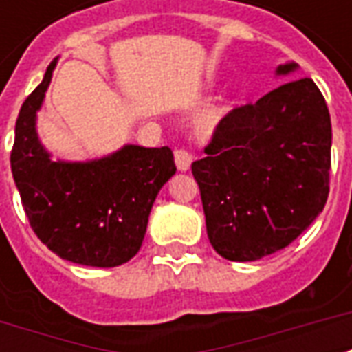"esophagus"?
I'll use <instances>...</instances> for the list:
<instances>
[{"label":"esophagus","instance_id":"esophagus-1","mask_svg":"<svg viewBox=\"0 0 352 352\" xmlns=\"http://www.w3.org/2000/svg\"><path fill=\"white\" fill-rule=\"evenodd\" d=\"M175 166L179 171H188L190 169V164H192V154L188 151H184V148H177L175 153Z\"/></svg>","mask_w":352,"mask_h":352}]
</instances>
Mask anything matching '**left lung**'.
Listing matches in <instances>:
<instances>
[{
    "mask_svg": "<svg viewBox=\"0 0 352 352\" xmlns=\"http://www.w3.org/2000/svg\"><path fill=\"white\" fill-rule=\"evenodd\" d=\"M296 69L290 62L275 73ZM330 148V113L307 77L230 111L192 164L214 251L254 262L292 243L324 209Z\"/></svg>",
    "mask_w": 352,
    "mask_h": 352,
    "instance_id": "obj_1",
    "label": "left lung"
}]
</instances>
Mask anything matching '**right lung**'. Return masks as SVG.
I'll list each match as a JSON object with an SVG mask.
<instances>
[{
    "mask_svg": "<svg viewBox=\"0 0 352 352\" xmlns=\"http://www.w3.org/2000/svg\"><path fill=\"white\" fill-rule=\"evenodd\" d=\"M56 60L22 103L11 151L12 179L35 236L73 264L115 267L141 249L158 192L175 175L169 146L124 145L90 162L52 160L35 130Z\"/></svg>",
    "mask_w": 352,
    "mask_h": 352,
    "instance_id": "right-lung-1",
    "label": "right lung"
}]
</instances>
